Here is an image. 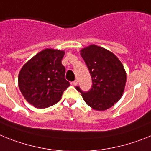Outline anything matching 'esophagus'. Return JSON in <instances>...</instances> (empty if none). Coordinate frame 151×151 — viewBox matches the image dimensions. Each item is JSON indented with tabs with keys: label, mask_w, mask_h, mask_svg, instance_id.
Masks as SVG:
<instances>
[{
	"label": "esophagus",
	"mask_w": 151,
	"mask_h": 151,
	"mask_svg": "<svg viewBox=\"0 0 151 151\" xmlns=\"http://www.w3.org/2000/svg\"><path fill=\"white\" fill-rule=\"evenodd\" d=\"M78 80H75L74 81L72 82V84H73V86H76V85H77V84H78Z\"/></svg>",
	"instance_id": "esophagus-1"
}]
</instances>
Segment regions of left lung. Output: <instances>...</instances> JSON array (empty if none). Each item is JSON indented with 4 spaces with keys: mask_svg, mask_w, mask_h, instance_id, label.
<instances>
[{
    "mask_svg": "<svg viewBox=\"0 0 151 151\" xmlns=\"http://www.w3.org/2000/svg\"><path fill=\"white\" fill-rule=\"evenodd\" d=\"M81 55L92 78L90 91L83 92L79 87L83 101L96 111H105L121 99L127 81L124 66L110 50L94 44L83 48Z\"/></svg>",
    "mask_w": 151,
    "mask_h": 151,
    "instance_id": "obj_1",
    "label": "left lung"
}]
</instances>
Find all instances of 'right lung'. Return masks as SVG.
Returning a JSON list of instances; mask_svg holds the SVG:
<instances>
[{"mask_svg":"<svg viewBox=\"0 0 151 151\" xmlns=\"http://www.w3.org/2000/svg\"><path fill=\"white\" fill-rule=\"evenodd\" d=\"M64 54V50L44 49L20 70V91L26 101L37 108H46L58 103L70 86L61 64Z\"/></svg>","mask_w":151,"mask_h":151,"instance_id":"add662e5","label":"right lung"}]
</instances>
